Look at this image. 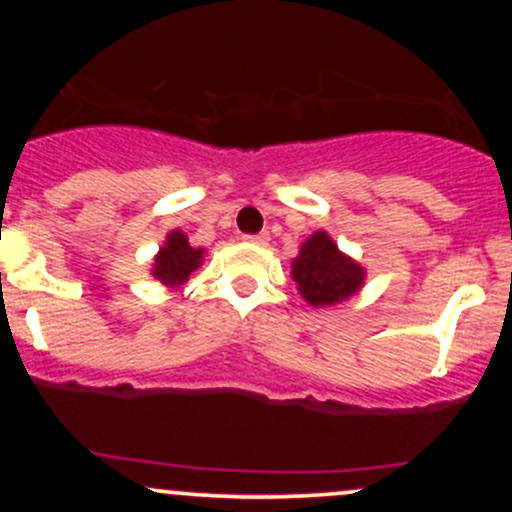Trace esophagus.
<instances>
[{
  "label": "esophagus",
  "mask_w": 512,
  "mask_h": 512,
  "mask_svg": "<svg viewBox=\"0 0 512 512\" xmlns=\"http://www.w3.org/2000/svg\"><path fill=\"white\" fill-rule=\"evenodd\" d=\"M248 243H255V245H267L269 243V233L262 231V233H255V236H245Z\"/></svg>",
  "instance_id": "1"
}]
</instances>
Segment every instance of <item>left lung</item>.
Masks as SVG:
<instances>
[{
	"label": "left lung",
	"instance_id": "left-lung-1",
	"mask_svg": "<svg viewBox=\"0 0 512 512\" xmlns=\"http://www.w3.org/2000/svg\"><path fill=\"white\" fill-rule=\"evenodd\" d=\"M293 279L310 305L342 303L361 289L363 267L342 255L327 233L317 231L293 260Z\"/></svg>",
	"mask_w": 512,
	"mask_h": 512
}]
</instances>
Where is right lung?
Returning <instances> with one entry per match:
<instances>
[{
  "instance_id": "1",
  "label": "right lung",
  "mask_w": 512,
  "mask_h": 512,
  "mask_svg": "<svg viewBox=\"0 0 512 512\" xmlns=\"http://www.w3.org/2000/svg\"><path fill=\"white\" fill-rule=\"evenodd\" d=\"M202 260V250L192 248L187 243V236L180 231H173L166 240V248H161L154 264V276L168 286H178L187 279Z\"/></svg>"
}]
</instances>
